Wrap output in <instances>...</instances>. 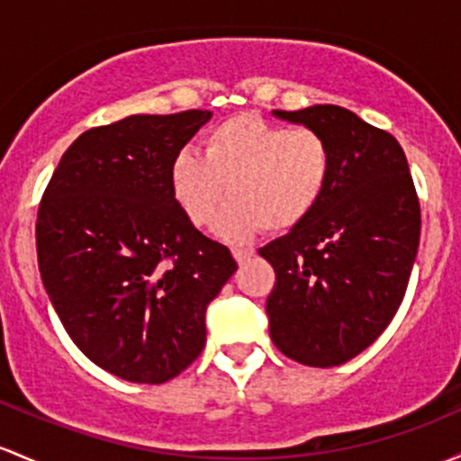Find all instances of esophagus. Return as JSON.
I'll return each mask as SVG.
<instances>
[{
  "mask_svg": "<svg viewBox=\"0 0 461 461\" xmlns=\"http://www.w3.org/2000/svg\"><path fill=\"white\" fill-rule=\"evenodd\" d=\"M231 254H234L239 265H245V262L254 256V249H249V247H234V249H231Z\"/></svg>",
  "mask_w": 461,
  "mask_h": 461,
  "instance_id": "34e87169",
  "label": "esophagus"
}]
</instances>
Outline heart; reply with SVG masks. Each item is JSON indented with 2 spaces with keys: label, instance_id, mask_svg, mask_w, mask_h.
Masks as SVG:
<instances>
[{
  "label": "heart",
  "instance_id": "1",
  "mask_svg": "<svg viewBox=\"0 0 461 461\" xmlns=\"http://www.w3.org/2000/svg\"><path fill=\"white\" fill-rule=\"evenodd\" d=\"M332 173L335 153L320 131L242 113L205 135L203 155L181 150L170 166V185L196 227L210 225L230 194L216 230L242 240L260 227L288 231L302 225L321 205Z\"/></svg>",
  "mask_w": 461,
  "mask_h": 461
}]
</instances>
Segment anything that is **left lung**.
Wrapping results in <instances>:
<instances>
[{
    "mask_svg": "<svg viewBox=\"0 0 461 461\" xmlns=\"http://www.w3.org/2000/svg\"><path fill=\"white\" fill-rule=\"evenodd\" d=\"M276 115L326 135L335 173L321 205L260 249L276 271L269 332L293 361L335 367L376 341L402 304L420 242L418 192L396 138L352 111Z\"/></svg>",
    "mask_w": 461,
    "mask_h": 461,
    "instance_id": "left-lung-1",
    "label": "left lung"
}]
</instances>
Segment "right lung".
Returning <instances> with one entry per match:
<instances>
[{"instance_id": "obj_1", "label": "right lung", "mask_w": 461, "mask_h": 461, "mask_svg": "<svg viewBox=\"0 0 461 461\" xmlns=\"http://www.w3.org/2000/svg\"><path fill=\"white\" fill-rule=\"evenodd\" d=\"M212 118L190 109L94 126L65 150L37 214V258L60 323L95 366L159 385L199 357L205 308L236 260L176 203L173 159Z\"/></svg>"}]
</instances>
